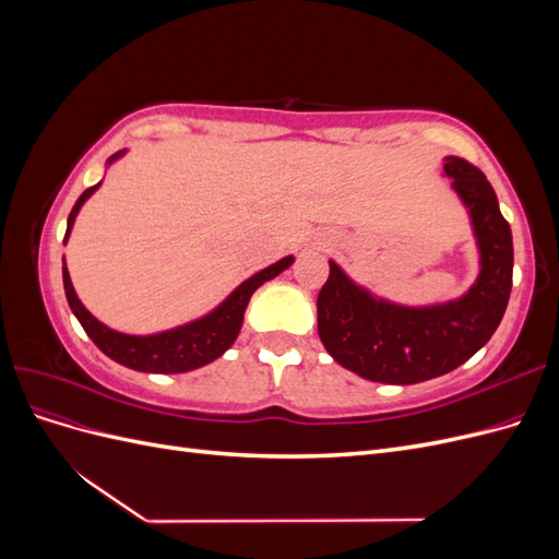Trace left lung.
<instances>
[{
	"mask_svg": "<svg viewBox=\"0 0 559 559\" xmlns=\"http://www.w3.org/2000/svg\"><path fill=\"white\" fill-rule=\"evenodd\" d=\"M443 170L468 210L480 249V275L462 298L427 308L396 306L329 261L331 273L317 298V331L331 357L366 380L415 384L450 373L492 337L509 306L513 235L492 183L456 156L445 158Z\"/></svg>",
	"mask_w": 559,
	"mask_h": 559,
	"instance_id": "1",
	"label": "left lung"
}]
</instances>
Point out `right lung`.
<instances>
[{"label": "right lung", "mask_w": 559, "mask_h": 559, "mask_svg": "<svg viewBox=\"0 0 559 559\" xmlns=\"http://www.w3.org/2000/svg\"><path fill=\"white\" fill-rule=\"evenodd\" d=\"M123 151H118L116 156H111L107 163H114L116 158H121ZM99 189V183L91 186L81 193L76 200V205L70 212V218H67V233H64V242L70 238L74 218L81 210L83 202H86L95 191ZM294 263V257H284L282 261L263 267L261 273L251 275L245 280L238 289H235L222 306H216L210 314L200 317L195 321H189V324L154 333V335H128V333H118L109 326H105L103 321H97L83 302L79 300L70 273H67V265H62V284H64V294L67 302L79 319V324L83 331L88 333L91 341L103 349L109 359L116 364L128 366L132 370H144V373H186V370H193L205 366L214 359L222 357V354L235 343L240 329H242V319L247 302L251 294L259 289V286L267 280L277 277L284 273L286 267Z\"/></svg>", "instance_id": "right-lung-1"}]
</instances>
